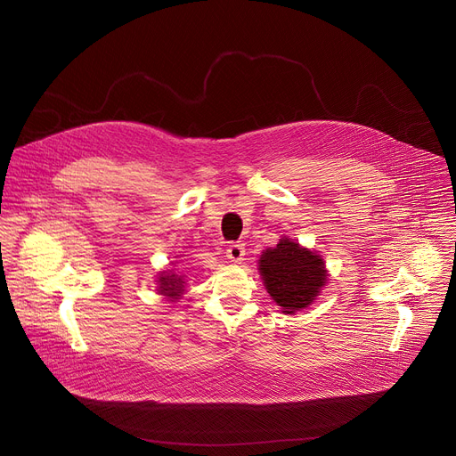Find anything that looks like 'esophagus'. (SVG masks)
Listing matches in <instances>:
<instances>
[{"mask_svg": "<svg viewBox=\"0 0 456 456\" xmlns=\"http://www.w3.org/2000/svg\"><path fill=\"white\" fill-rule=\"evenodd\" d=\"M225 256H227V259H231V262L240 264L241 259H243V256H245V247H243V243H232V245H229Z\"/></svg>", "mask_w": 456, "mask_h": 456, "instance_id": "esophagus-1", "label": "esophagus"}]
</instances>
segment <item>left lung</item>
I'll return each instance as SVG.
<instances>
[{"label":"left lung","instance_id":"8db88e82","mask_svg":"<svg viewBox=\"0 0 456 456\" xmlns=\"http://www.w3.org/2000/svg\"><path fill=\"white\" fill-rule=\"evenodd\" d=\"M257 271L269 296L283 314L306 308L329 283V271L321 254L310 250L289 236H281L276 247H269L257 259Z\"/></svg>","mask_w":456,"mask_h":456}]
</instances>
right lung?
Returning a JSON list of instances; mask_svg holds the SVG:
<instances>
[{
	"instance_id": "add662e5",
	"label": "right lung",
	"mask_w": 456,
	"mask_h": 456,
	"mask_svg": "<svg viewBox=\"0 0 456 456\" xmlns=\"http://www.w3.org/2000/svg\"><path fill=\"white\" fill-rule=\"evenodd\" d=\"M157 292L164 296L167 301H176L185 292L183 276L175 274V271H162L157 278Z\"/></svg>"
}]
</instances>
